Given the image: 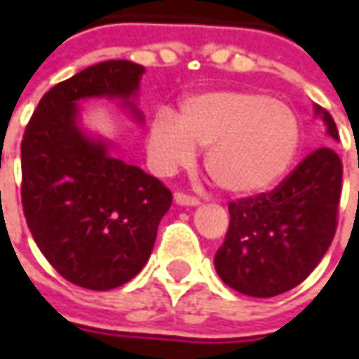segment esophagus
<instances>
[{
	"mask_svg": "<svg viewBox=\"0 0 359 359\" xmlns=\"http://www.w3.org/2000/svg\"><path fill=\"white\" fill-rule=\"evenodd\" d=\"M173 200H175V203H180V205H198L200 203V200L196 196H189V194H184V191H177L173 196Z\"/></svg>",
	"mask_w": 359,
	"mask_h": 359,
	"instance_id": "34e87169",
	"label": "esophagus"
}]
</instances>
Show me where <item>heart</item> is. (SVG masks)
<instances>
[{
	"label": "heart",
	"instance_id": "1",
	"mask_svg": "<svg viewBox=\"0 0 359 359\" xmlns=\"http://www.w3.org/2000/svg\"><path fill=\"white\" fill-rule=\"evenodd\" d=\"M299 123L290 105L252 91L189 97L177 119L161 111L147 128V154L163 175L187 168L205 149V172L231 196L273 187L296 158Z\"/></svg>",
	"mask_w": 359,
	"mask_h": 359
}]
</instances>
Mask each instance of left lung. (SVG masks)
I'll use <instances>...</instances> for the list:
<instances>
[{"label": "left lung", "mask_w": 359, "mask_h": 359, "mask_svg": "<svg viewBox=\"0 0 359 359\" xmlns=\"http://www.w3.org/2000/svg\"><path fill=\"white\" fill-rule=\"evenodd\" d=\"M327 133L339 140L334 118L316 105ZM341 159L332 147L304 158L271 191L229 201V228L215 254L217 276L252 297L283 294L310 276L338 228Z\"/></svg>", "instance_id": "obj_1"}]
</instances>
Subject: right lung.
Listing matches in <instances>:
<instances>
[{"instance_id": "obj_1", "label": "right lung", "mask_w": 359, "mask_h": 359, "mask_svg": "<svg viewBox=\"0 0 359 359\" xmlns=\"http://www.w3.org/2000/svg\"><path fill=\"white\" fill-rule=\"evenodd\" d=\"M145 67L128 60L91 65L41 97L21 140V203L27 228L67 282L114 290L137 276L154 250L172 191L109 154L77 128V102L130 100Z\"/></svg>"}]
</instances>
